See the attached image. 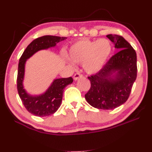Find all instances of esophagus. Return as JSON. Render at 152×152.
<instances>
[{
    "label": "esophagus",
    "mask_w": 152,
    "mask_h": 152,
    "mask_svg": "<svg viewBox=\"0 0 152 152\" xmlns=\"http://www.w3.org/2000/svg\"><path fill=\"white\" fill-rule=\"evenodd\" d=\"M83 77V75L80 73H76L74 75V80H78L79 78H81Z\"/></svg>",
    "instance_id": "obj_1"
}]
</instances>
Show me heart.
Wrapping results in <instances>:
<instances>
[{
	"label": "heart",
	"mask_w": 152,
	"mask_h": 152,
	"mask_svg": "<svg viewBox=\"0 0 152 152\" xmlns=\"http://www.w3.org/2000/svg\"><path fill=\"white\" fill-rule=\"evenodd\" d=\"M112 52V43L106 38L98 40L83 38L70 46L68 56L74 62L83 63V68L88 74H95L106 64Z\"/></svg>",
	"instance_id": "1"
}]
</instances>
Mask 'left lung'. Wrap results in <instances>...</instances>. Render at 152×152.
<instances>
[{"instance_id":"obj_1","label":"left lung","mask_w":152,"mask_h":152,"mask_svg":"<svg viewBox=\"0 0 152 152\" xmlns=\"http://www.w3.org/2000/svg\"><path fill=\"white\" fill-rule=\"evenodd\" d=\"M106 37L119 52L94 75L88 76L91 87L85 94L88 103L98 109L112 110L128 100L137 77V56L128 41L119 35Z\"/></svg>"}]
</instances>
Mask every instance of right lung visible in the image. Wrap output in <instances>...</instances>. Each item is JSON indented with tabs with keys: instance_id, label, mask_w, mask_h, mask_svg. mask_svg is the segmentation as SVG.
I'll list each match as a JSON object with an SVG mask.
<instances>
[{
	"instance_id": "add662e5",
	"label": "right lung",
	"mask_w": 152,
	"mask_h": 152,
	"mask_svg": "<svg viewBox=\"0 0 152 152\" xmlns=\"http://www.w3.org/2000/svg\"><path fill=\"white\" fill-rule=\"evenodd\" d=\"M66 38L50 35L36 38L27 46L19 60L17 75L18 95L25 108L37 116H48L57 111L61 105L64 88L68 84L72 83L73 79L72 77L55 79L45 93L37 96L30 95L23 86L26 62L36 52L54 47L57 43Z\"/></svg>"
}]
</instances>
